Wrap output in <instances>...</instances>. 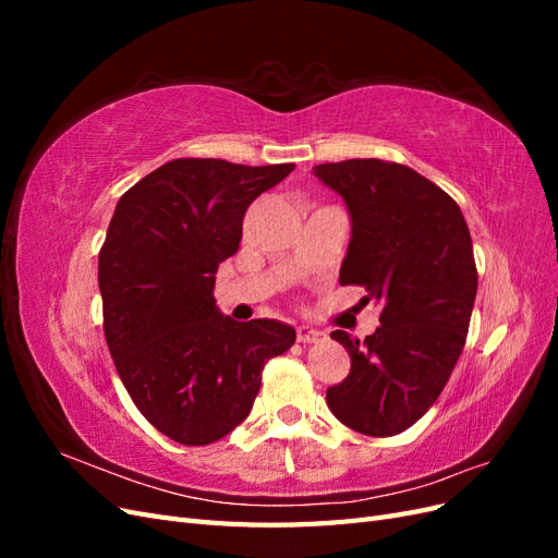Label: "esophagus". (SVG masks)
Listing matches in <instances>:
<instances>
[{
    "label": "esophagus",
    "instance_id": "esophagus-1",
    "mask_svg": "<svg viewBox=\"0 0 558 558\" xmlns=\"http://www.w3.org/2000/svg\"><path fill=\"white\" fill-rule=\"evenodd\" d=\"M295 337H298V342H302V344H314V342L324 340V332H318V330H314L310 326H298L295 328Z\"/></svg>",
    "mask_w": 558,
    "mask_h": 558
}]
</instances>
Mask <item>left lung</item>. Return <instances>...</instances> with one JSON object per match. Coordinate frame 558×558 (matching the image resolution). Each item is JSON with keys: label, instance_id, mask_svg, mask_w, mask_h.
Returning <instances> with one entry per match:
<instances>
[{"label": "left lung", "instance_id": "8db88e82", "mask_svg": "<svg viewBox=\"0 0 558 558\" xmlns=\"http://www.w3.org/2000/svg\"><path fill=\"white\" fill-rule=\"evenodd\" d=\"M351 214L342 286H363L381 305L365 340L330 337L351 356L326 402L344 426L398 435L424 416L465 347L477 295V265L459 205L412 167L377 158L316 165Z\"/></svg>", "mask_w": 558, "mask_h": 558}]
</instances>
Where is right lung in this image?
<instances>
[{
  "label": "right lung",
  "mask_w": 558,
  "mask_h": 558,
  "mask_svg": "<svg viewBox=\"0 0 558 558\" xmlns=\"http://www.w3.org/2000/svg\"><path fill=\"white\" fill-rule=\"evenodd\" d=\"M293 170L177 158L118 199L97 272L107 347L137 410L179 445L205 447L240 426L265 363L295 342L291 326L238 324L214 300L248 205Z\"/></svg>",
  "instance_id": "right-lung-1"
}]
</instances>
